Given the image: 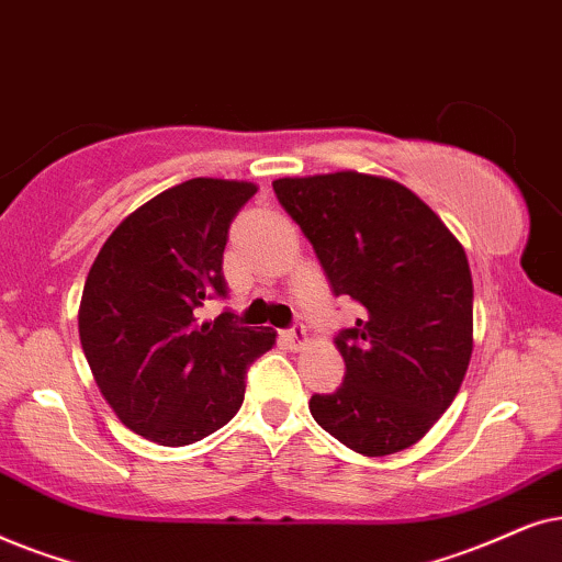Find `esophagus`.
I'll use <instances>...</instances> for the list:
<instances>
[{"label": "esophagus", "mask_w": 562, "mask_h": 562, "mask_svg": "<svg viewBox=\"0 0 562 562\" xmlns=\"http://www.w3.org/2000/svg\"><path fill=\"white\" fill-rule=\"evenodd\" d=\"M282 339H285V341L290 344V349H305V347H308V344H311L308 331H305L303 326L290 328V331L282 334Z\"/></svg>", "instance_id": "34e87169"}]
</instances>
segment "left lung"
I'll use <instances>...</instances> for the list:
<instances>
[{
    "instance_id": "8db88e82",
    "label": "left lung",
    "mask_w": 562,
    "mask_h": 562,
    "mask_svg": "<svg viewBox=\"0 0 562 562\" xmlns=\"http://www.w3.org/2000/svg\"><path fill=\"white\" fill-rule=\"evenodd\" d=\"M272 187L334 295L364 308L336 336L347 375L334 393L313 395V418L364 458L406 450L450 408L473 355L465 249L395 179L334 171Z\"/></svg>"
}]
</instances>
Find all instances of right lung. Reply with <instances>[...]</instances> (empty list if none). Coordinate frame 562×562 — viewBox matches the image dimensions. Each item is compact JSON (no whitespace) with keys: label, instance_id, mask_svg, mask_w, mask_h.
Returning a JSON list of instances; mask_svg holds the SVG:
<instances>
[{"label":"right lung","instance_id":"right-lung-1","mask_svg":"<svg viewBox=\"0 0 562 562\" xmlns=\"http://www.w3.org/2000/svg\"><path fill=\"white\" fill-rule=\"evenodd\" d=\"M257 184L194 177L169 187L112 231L89 269L79 339L115 416L148 442L184 447L226 426L244 403L246 370L274 331L234 313L198 324L226 295L223 249Z\"/></svg>","mask_w":562,"mask_h":562}]
</instances>
